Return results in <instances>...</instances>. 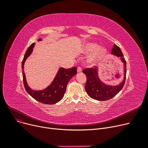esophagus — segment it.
Segmentation results:
<instances>
[{
	"label": "esophagus",
	"mask_w": 148,
	"mask_h": 148,
	"mask_svg": "<svg viewBox=\"0 0 148 148\" xmlns=\"http://www.w3.org/2000/svg\"><path fill=\"white\" fill-rule=\"evenodd\" d=\"M82 68H81L80 66H78V67H77V72H78V73H80V72H82Z\"/></svg>",
	"instance_id": "obj_1"
}]
</instances>
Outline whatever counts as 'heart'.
I'll use <instances>...</instances> for the list:
<instances>
[{
  "mask_svg": "<svg viewBox=\"0 0 148 148\" xmlns=\"http://www.w3.org/2000/svg\"><path fill=\"white\" fill-rule=\"evenodd\" d=\"M98 45L94 42H88L84 45L83 51L84 53H90L98 48ZM106 49L103 47H99L92 53L89 58V62L94 64L101 59L106 53Z\"/></svg>",
  "mask_w": 148,
  "mask_h": 148,
  "instance_id": "1",
  "label": "heart"
}]
</instances>
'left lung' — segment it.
<instances>
[{
  "mask_svg": "<svg viewBox=\"0 0 148 148\" xmlns=\"http://www.w3.org/2000/svg\"><path fill=\"white\" fill-rule=\"evenodd\" d=\"M112 54L119 57L124 66V77L123 81L118 85L112 86L107 85L102 82L98 77V68L94 66L90 68H86L83 70V73L86 75L87 81L85 84L86 90L88 95L94 99L98 101L108 100L117 95L123 87L126 79V61L121 49L116 44L114 45L112 50Z\"/></svg>",
  "mask_w": 148,
  "mask_h": 148,
  "instance_id": "obj_1",
  "label": "left lung"
}]
</instances>
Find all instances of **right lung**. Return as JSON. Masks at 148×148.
Instances as JSON below:
<instances>
[{
	"label": "right lung",
	"instance_id": "add662e5",
	"mask_svg": "<svg viewBox=\"0 0 148 148\" xmlns=\"http://www.w3.org/2000/svg\"><path fill=\"white\" fill-rule=\"evenodd\" d=\"M41 40V38L38 40V41ZM34 46L35 43H33L29 47L22 61L21 68L23 69V80L25 88L31 97L39 102L45 104H53L57 103L64 97L69 81L77 74V68L76 66L68 69L60 68L56 77H54V80L47 88L40 90H32L30 88L27 83L23 69H24L25 62L26 59L32 53Z\"/></svg>",
	"mask_w": 148,
	"mask_h": 148
}]
</instances>
